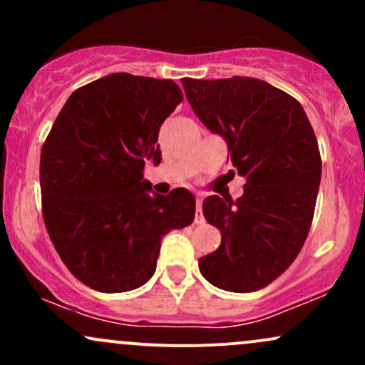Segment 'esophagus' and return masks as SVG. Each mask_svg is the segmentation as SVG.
Here are the masks:
<instances>
[{"label": "esophagus", "instance_id": "1", "mask_svg": "<svg viewBox=\"0 0 365 365\" xmlns=\"http://www.w3.org/2000/svg\"><path fill=\"white\" fill-rule=\"evenodd\" d=\"M195 207H197V212H195V223H197V225H202V223H204V216H202V200L197 199Z\"/></svg>", "mask_w": 365, "mask_h": 365}]
</instances>
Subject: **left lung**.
Here are the masks:
<instances>
[{
    "label": "left lung",
    "mask_w": 365,
    "mask_h": 365,
    "mask_svg": "<svg viewBox=\"0 0 365 365\" xmlns=\"http://www.w3.org/2000/svg\"><path fill=\"white\" fill-rule=\"evenodd\" d=\"M182 86L245 177L237 200H204V217L221 232V245L199 259L200 274L221 290H261L295 261L311 230L321 182L316 133L295 98L259 78L185 77Z\"/></svg>",
    "instance_id": "1"
}]
</instances>
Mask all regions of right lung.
Returning <instances> with one entry per match:
<instances>
[{"instance_id":"obj_1","label":"right lung","mask_w":365,"mask_h":365,"mask_svg":"<svg viewBox=\"0 0 365 365\" xmlns=\"http://www.w3.org/2000/svg\"><path fill=\"white\" fill-rule=\"evenodd\" d=\"M183 94L173 81L111 73L78 87L41 149L46 230L70 273L92 290L148 283L161 237L194 221L185 188L150 192L145 161H161L159 127Z\"/></svg>"}]
</instances>
